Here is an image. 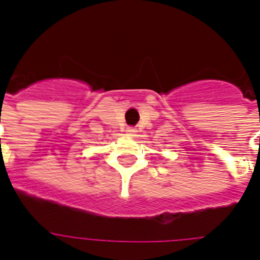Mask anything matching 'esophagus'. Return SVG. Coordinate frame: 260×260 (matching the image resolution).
Returning a JSON list of instances; mask_svg holds the SVG:
<instances>
[{
  "instance_id": "1",
  "label": "esophagus",
  "mask_w": 260,
  "mask_h": 260,
  "mask_svg": "<svg viewBox=\"0 0 260 260\" xmlns=\"http://www.w3.org/2000/svg\"><path fill=\"white\" fill-rule=\"evenodd\" d=\"M136 132H138V131H136L135 126H128V128H126V134H128V135H135Z\"/></svg>"
}]
</instances>
